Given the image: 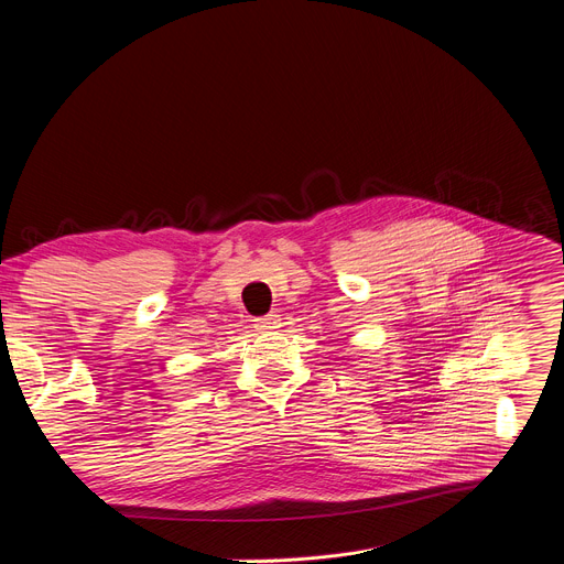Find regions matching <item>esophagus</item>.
Wrapping results in <instances>:
<instances>
[{"instance_id": "1", "label": "esophagus", "mask_w": 564, "mask_h": 564, "mask_svg": "<svg viewBox=\"0 0 564 564\" xmlns=\"http://www.w3.org/2000/svg\"><path fill=\"white\" fill-rule=\"evenodd\" d=\"M257 326H259V330H265V333L276 330L281 326V314L279 312H270V314H265V316H261L257 321Z\"/></svg>"}]
</instances>
